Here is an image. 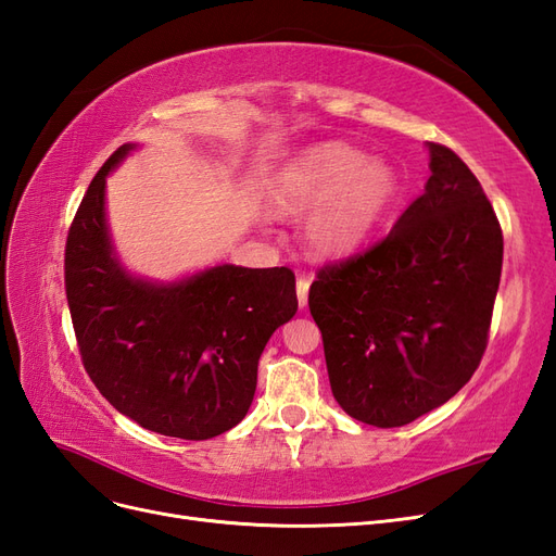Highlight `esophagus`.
Instances as JSON below:
<instances>
[{
    "mask_svg": "<svg viewBox=\"0 0 556 556\" xmlns=\"http://www.w3.org/2000/svg\"><path fill=\"white\" fill-rule=\"evenodd\" d=\"M308 290H311V280H308V278H299V280H296L299 308H306V304H308Z\"/></svg>",
    "mask_w": 556,
    "mask_h": 556,
    "instance_id": "obj_1",
    "label": "esophagus"
}]
</instances>
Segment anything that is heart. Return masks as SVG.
<instances>
[{"instance_id": "1", "label": "heart", "mask_w": 556, "mask_h": 556, "mask_svg": "<svg viewBox=\"0 0 556 556\" xmlns=\"http://www.w3.org/2000/svg\"><path fill=\"white\" fill-rule=\"evenodd\" d=\"M401 180L387 160L343 141L304 150L280 172L271 199L280 213H308L304 237L319 257L355 252L396 204Z\"/></svg>"}]
</instances>
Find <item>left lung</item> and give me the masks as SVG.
Here are the masks:
<instances>
[{"instance_id":"left-lung-1","label":"left lung","mask_w":556,"mask_h":556,"mask_svg":"<svg viewBox=\"0 0 556 556\" xmlns=\"http://www.w3.org/2000/svg\"><path fill=\"white\" fill-rule=\"evenodd\" d=\"M427 150L425 194L308 292L333 399L380 429L443 406L476 374L501 280L503 233L482 185L450 148Z\"/></svg>"}]
</instances>
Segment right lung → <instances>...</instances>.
I'll list each match as a JSON object with an SVG mask.
<instances>
[{
  "mask_svg": "<svg viewBox=\"0 0 556 556\" xmlns=\"http://www.w3.org/2000/svg\"><path fill=\"white\" fill-rule=\"evenodd\" d=\"M92 178L66 237L64 285L78 350L111 406L148 431L206 441L237 427L257 387L271 333L296 313L288 266L217 264L162 282L129 274L106 217V176Z\"/></svg>",
  "mask_w": 556,
  "mask_h": 556,
  "instance_id": "right-lung-1",
  "label": "right lung"
}]
</instances>
